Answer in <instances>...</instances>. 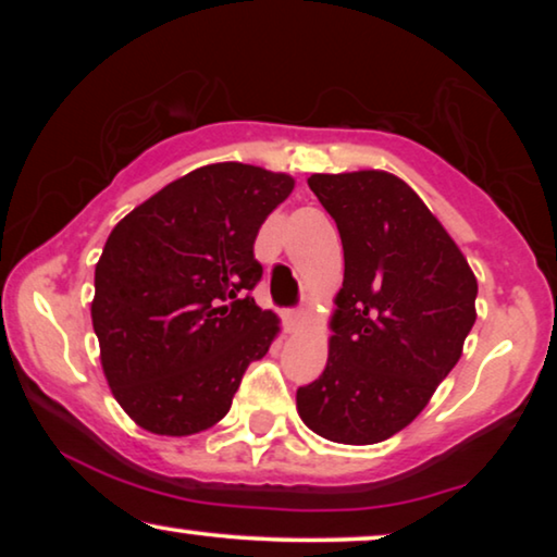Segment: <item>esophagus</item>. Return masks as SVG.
<instances>
[{"instance_id": "1", "label": "esophagus", "mask_w": 557, "mask_h": 557, "mask_svg": "<svg viewBox=\"0 0 557 557\" xmlns=\"http://www.w3.org/2000/svg\"><path fill=\"white\" fill-rule=\"evenodd\" d=\"M301 322H304V311H301V309H288V311H284V324H286L288 332L299 330Z\"/></svg>"}]
</instances>
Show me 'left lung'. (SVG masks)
Masks as SVG:
<instances>
[{
	"label": "left lung",
	"mask_w": 557,
	"mask_h": 557,
	"mask_svg": "<svg viewBox=\"0 0 557 557\" xmlns=\"http://www.w3.org/2000/svg\"><path fill=\"white\" fill-rule=\"evenodd\" d=\"M307 182L337 223L345 281L330 360L296 391V406L322 438L377 444L406 429L459 362L476 322V278L395 174H311Z\"/></svg>",
	"instance_id": "obj_1"
}]
</instances>
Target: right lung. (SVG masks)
I'll return each instance as SVG.
<instances>
[{"label":"right lung","mask_w":557,"mask_h":557,"mask_svg":"<svg viewBox=\"0 0 557 557\" xmlns=\"http://www.w3.org/2000/svg\"><path fill=\"white\" fill-rule=\"evenodd\" d=\"M292 189L288 174L208 164L111 231L90 317L113 398L141 429H210L231 410L248 364L269 352L278 319L250 296L263 276L253 243Z\"/></svg>","instance_id":"1"}]
</instances>
